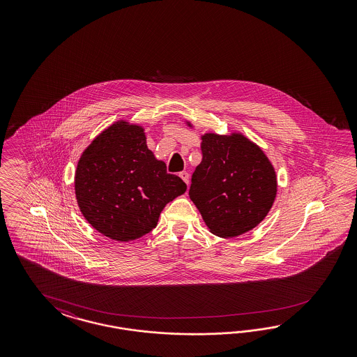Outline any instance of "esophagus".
Wrapping results in <instances>:
<instances>
[{
	"label": "esophagus",
	"instance_id": "34e87169",
	"mask_svg": "<svg viewBox=\"0 0 357 357\" xmlns=\"http://www.w3.org/2000/svg\"><path fill=\"white\" fill-rule=\"evenodd\" d=\"M179 176L182 178L184 183L188 184V182H190V174L187 173V172H182V173H179Z\"/></svg>",
	"mask_w": 357,
	"mask_h": 357
}]
</instances>
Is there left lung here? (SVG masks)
<instances>
[{"instance_id": "1", "label": "left lung", "mask_w": 357, "mask_h": 357, "mask_svg": "<svg viewBox=\"0 0 357 357\" xmlns=\"http://www.w3.org/2000/svg\"><path fill=\"white\" fill-rule=\"evenodd\" d=\"M202 153L188 195L211 233L233 238L254 229L278 192L276 173L264 151L236 132L203 135Z\"/></svg>"}]
</instances>
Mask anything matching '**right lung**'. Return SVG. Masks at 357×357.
Returning a JSON list of instances; mask_svg holds the SVG:
<instances>
[{"instance_id":"obj_1","label":"right lung","mask_w":357,"mask_h":357,"mask_svg":"<svg viewBox=\"0 0 357 357\" xmlns=\"http://www.w3.org/2000/svg\"><path fill=\"white\" fill-rule=\"evenodd\" d=\"M77 203L103 236L128 242L157 227L163 208L187 185L148 149L141 126L119 120L82 153L75 175Z\"/></svg>"}]
</instances>
